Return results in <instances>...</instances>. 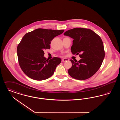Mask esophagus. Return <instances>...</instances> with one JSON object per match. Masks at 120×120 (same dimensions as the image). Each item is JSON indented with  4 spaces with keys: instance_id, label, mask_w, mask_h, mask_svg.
Wrapping results in <instances>:
<instances>
[{
    "instance_id": "1",
    "label": "esophagus",
    "mask_w": 120,
    "mask_h": 120,
    "mask_svg": "<svg viewBox=\"0 0 120 120\" xmlns=\"http://www.w3.org/2000/svg\"><path fill=\"white\" fill-rule=\"evenodd\" d=\"M68 61V58H64L62 59V61L63 62H67V61Z\"/></svg>"
}]
</instances>
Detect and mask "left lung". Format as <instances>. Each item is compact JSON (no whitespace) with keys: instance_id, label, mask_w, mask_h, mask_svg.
Instances as JSON below:
<instances>
[{"instance_id":"obj_1","label":"left lung","mask_w":120,"mask_h":120,"mask_svg":"<svg viewBox=\"0 0 120 120\" xmlns=\"http://www.w3.org/2000/svg\"><path fill=\"white\" fill-rule=\"evenodd\" d=\"M64 35L73 39L71 52L73 54L80 53L81 58L78 62L70 60L72 67L68 71L69 74L77 80L91 77L100 68L105 57L100 37L90 29L82 28L69 30Z\"/></svg>"}]
</instances>
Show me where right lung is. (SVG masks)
<instances>
[{
	"instance_id": "1",
	"label": "right lung",
	"mask_w": 120,
	"mask_h": 120,
	"mask_svg": "<svg viewBox=\"0 0 120 120\" xmlns=\"http://www.w3.org/2000/svg\"><path fill=\"white\" fill-rule=\"evenodd\" d=\"M64 31L36 29L23 36L17 46V57L21 68L29 77L42 80L53 74L61 59L56 57L47 59L44 57V50L50 49L52 40Z\"/></svg>"
}]
</instances>
